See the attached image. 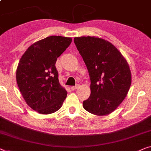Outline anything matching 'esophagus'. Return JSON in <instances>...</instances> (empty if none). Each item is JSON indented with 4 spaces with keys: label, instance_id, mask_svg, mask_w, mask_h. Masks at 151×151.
I'll list each match as a JSON object with an SVG mask.
<instances>
[{
    "label": "esophagus",
    "instance_id": "obj_1",
    "mask_svg": "<svg viewBox=\"0 0 151 151\" xmlns=\"http://www.w3.org/2000/svg\"><path fill=\"white\" fill-rule=\"evenodd\" d=\"M78 86H79V85H78V84L76 85V86H71V90H72V91H74V90H76V88H78Z\"/></svg>",
    "mask_w": 151,
    "mask_h": 151
}]
</instances>
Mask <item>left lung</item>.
Segmentation results:
<instances>
[{
  "label": "left lung",
  "instance_id": "1",
  "mask_svg": "<svg viewBox=\"0 0 151 151\" xmlns=\"http://www.w3.org/2000/svg\"><path fill=\"white\" fill-rule=\"evenodd\" d=\"M73 41L91 80V95L83 101V107L93 114H109L129 90L132 75L128 63L116 47L104 39L88 36Z\"/></svg>",
  "mask_w": 151,
  "mask_h": 151
}]
</instances>
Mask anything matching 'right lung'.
<instances>
[{
  "mask_svg": "<svg viewBox=\"0 0 151 151\" xmlns=\"http://www.w3.org/2000/svg\"><path fill=\"white\" fill-rule=\"evenodd\" d=\"M71 40L61 36L47 37L30 45L20 58L16 70L17 86L27 104L39 113L56 112L67 97L55 64Z\"/></svg>",
  "mask_w": 151,
  "mask_h": 151,
  "instance_id": "obj_1",
  "label": "right lung"
}]
</instances>
